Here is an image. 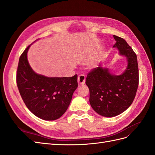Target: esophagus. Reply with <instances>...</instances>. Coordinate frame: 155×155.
Returning <instances> with one entry per match:
<instances>
[{
  "mask_svg": "<svg viewBox=\"0 0 155 155\" xmlns=\"http://www.w3.org/2000/svg\"><path fill=\"white\" fill-rule=\"evenodd\" d=\"M85 79L86 78L85 76V75L81 74L79 75L78 78V82L79 85H84L85 83Z\"/></svg>",
  "mask_w": 155,
  "mask_h": 155,
  "instance_id": "obj_1",
  "label": "esophagus"
}]
</instances>
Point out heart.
I'll return each instance as SVG.
<instances>
[{
  "instance_id": "obj_1",
  "label": "heart",
  "mask_w": 155,
  "mask_h": 155,
  "mask_svg": "<svg viewBox=\"0 0 155 155\" xmlns=\"http://www.w3.org/2000/svg\"><path fill=\"white\" fill-rule=\"evenodd\" d=\"M90 66H91V67H92L94 66V63H91V64H90Z\"/></svg>"
}]
</instances>
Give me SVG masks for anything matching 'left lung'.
<instances>
[{
    "mask_svg": "<svg viewBox=\"0 0 155 155\" xmlns=\"http://www.w3.org/2000/svg\"><path fill=\"white\" fill-rule=\"evenodd\" d=\"M113 37L116 41L113 47L127 61L125 71L117 76L100 65L88 74L85 82L90 91L91 107L105 117L116 116L128 109L134 99L139 81L137 54L125 39Z\"/></svg>",
    "mask_w": 155,
    "mask_h": 155,
    "instance_id": "left-lung-1",
    "label": "left lung"
}]
</instances>
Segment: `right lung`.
<instances>
[{"label": "right lung", "mask_w": 155, "mask_h": 155, "mask_svg": "<svg viewBox=\"0 0 155 155\" xmlns=\"http://www.w3.org/2000/svg\"><path fill=\"white\" fill-rule=\"evenodd\" d=\"M30 46L23 51L18 61V91L26 106L34 115L45 120H57L70 104L78 87V75L70 78H50L36 74L28 61Z\"/></svg>", "instance_id": "1"}]
</instances>
